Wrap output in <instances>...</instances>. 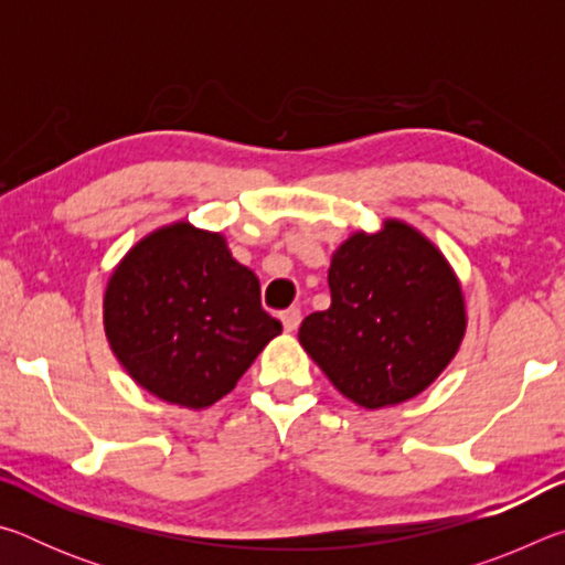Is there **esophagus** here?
I'll return each instance as SVG.
<instances>
[{
  "instance_id": "1",
  "label": "esophagus",
  "mask_w": 565,
  "mask_h": 565,
  "mask_svg": "<svg viewBox=\"0 0 565 565\" xmlns=\"http://www.w3.org/2000/svg\"><path fill=\"white\" fill-rule=\"evenodd\" d=\"M281 323H284V331H286V333L296 331V329H299V323H301V311H299V309H286V311H281Z\"/></svg>"
}]
</instances>
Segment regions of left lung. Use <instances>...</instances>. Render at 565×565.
<instances>
[{
	"label": "left lung",
	"mask_w": 565,
	"mask_h": 565,
	"mask_svg": "<svg viewBox=\"0 0 565 565\" xmlns=\"http://www.w3.org/2000/svg\"><path fill=\"white\" fill-rule=\"evenodd\" d=\"M329 291V309L301 321L299 343L361 408L418 396L461 349V281L441 248L401 218L341 242L331 254Z\"/></svg>",
	"instance_id": "1"
}]
</instances>
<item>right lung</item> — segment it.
Masks as SVG:
<instances>
[{
  "label": "right lung",
  "mask_w": 565,
  "mask_h": 565,
  "mask_svg": "<svg viewBox=\"0 0 565 565\" xmlns=\"http://www.w3.org/2000/svg\"><path fill=\"white\" fill-rule=\"evenodd\" d=\"M104 333L131 381L202 411L224 398L281 323L262 309L259 279L222 232L171 222L141 236L104 289Z\"/></svg>",
  "instance_id": "add662e5"
}]
</instances>
